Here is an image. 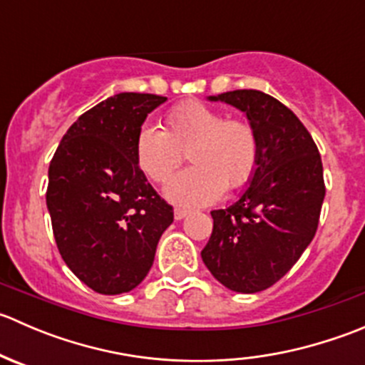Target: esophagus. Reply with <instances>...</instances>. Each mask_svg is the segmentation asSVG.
Segmentation results:
<instances>
[{"label":"esophagus","instance_id":"34e87169","mask_svg":"<svg viewBox=\"0 0 365 365\" xmlns=\"http://www.w3.org/2000/svg\"><path fill=\"white\" fill-rule=\"evenodd\" d=\"M187 213H189V210L187 208H175V219L182 220L183 217H187Z\"/></svg>","mask_w":365,"mask_h":365}]
</instances>
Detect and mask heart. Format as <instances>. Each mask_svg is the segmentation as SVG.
<instances>
[{
	"instance_id": "1",
	"label": "heart",
	"mask_w": 365,
	"mask_h": 365,
	"mask_svg": "<svg viewBox=\"0 0 365 365\" xmlns=\"http://www.w3.org/2000/svg\"><path fill=\"white\" fill-rule=\"evenodd\" d=\"M165 130L143 127L135 138V162L152 182L165 183L180 168L185 152L192 168L176 175L165 197L176 205L213 203L224 190L247 185L256 175L261 141L245 118H227L203 102H183L165 114Z\"/></svg>"
}]
</instances>
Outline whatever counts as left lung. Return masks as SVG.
<instances>
[{
  "label": "left lung",
  "instance_id": "1",
  "mask_svg": "<svg viewBox=\"0 0 365 365\" xmlns=\"http://www.w3.org/2000/svg\"><path fill=\"white\" fill-rule=\"evenodd\" d=\"M210 101L247 114L261 155L240 200L212 212V237L201 257L231 292H263L292 270L314 238L325 197L322 157L304 123L277 98L235 90Z\"/></svg>",
  "mask_w": 365,
  "mask_h": 365
}]
</instances>
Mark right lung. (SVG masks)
I'll return each mask as SVG.
<instances>
[{"label":"right lung","instance_id":"right-lung-1","mask_svg":"<svg viewBox=\"0 0 365 365\" xmlns=\"http://www.w3.org/2000/svg\"><path fill=\"white\" fill-rule=\"evenodd\" d=\"M165 97L118 93L81 114L49 164L46 201L67 267L102 295L134 289L173 222L135 162V138Z\"/></svg>","mask_w":365,"mask_h":365}]
</instances>
